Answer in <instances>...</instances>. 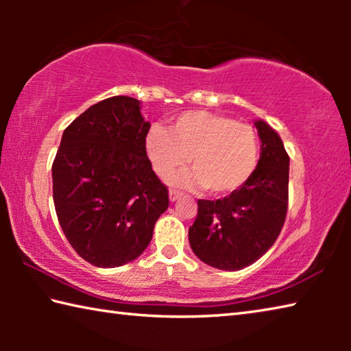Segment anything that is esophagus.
I'll list each match as a JSON object with an SVG mask.
<instances>
[{"mask_svg": "<svg viewBox=\"0 0 351 351\" xmlns=\"http://www.w3.org/2000/svg\"><path fill=\"white\" fill-rule=\"evenodd\" d=\"M181 197H182V192H180V190H176V189H171L169 192V198H170L171 203L176 201L178 198H181Z\"/></svg>", "mask_w": 351, "mask_h": 351, "instance_id": "34e87169", "label": "esophagus"}]
</instances>
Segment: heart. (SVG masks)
<instances>
[{
	"mask_svg": "<svg viewBox=\"0 0 351 351\" xmlns=\"http://www.w3.org/2000/svg\"><path fill=\"white\" fill-rule=\"evenodd\" d=\"M145 150L161 178L173 173L189 159L193 170L175 176L173 182L223 195L240 189L252 175L258 139L249 123L198 110L178 116L169 132L153 127L147 134Z\"/></svg>",
	"mask_w": 351,
	"mask_h": 351,
	"instance_id": "1",
	"label": "heart"
}]
</instances>
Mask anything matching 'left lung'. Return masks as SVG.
Masks as SVG:
<instances>
[{
  "label": "left lung",
  "mask_w": 351,
  "mask_h": 351,
  "mask_svg": "<svg viewBox=\"0 0 351 351\" xmlns=\"http://www.w3.org/2000/svg\"><path fill=\"white\" fill-rule=\"evenodd\" d=\"M261 141L260 159L240 189L215 201L198 199L189 229L195 255L213 268L239 271L257 261L274 245L288 210L289 156L274 130L255 122Z\"/></svg>",
  "instance_id": "8db88e82"
}]
</instances>
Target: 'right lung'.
Returning <instances> with one entry per match:
<instances>
[{
  "instance_id": "1",
  "label": "right lung",
  "mask_w": 351,
  "mask_h": 351,
  "mask_svg": "<svg viewBox=\"0 0 351 351\" xmlns=\"http://www.w3.org/2000/svg\"><path fill=\"white\" fill-rule=\"evenodd\" d=\"M148 130L139 100L114 96L63 132L52 164L57 218L74 251L99 268L138 258L169 207V189L147 158Z\"/></svg>"
}]
</instances>
